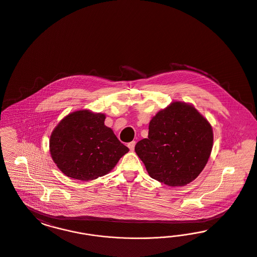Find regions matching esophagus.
<instances>
[{
	"label": "esophagus",
	"mask_w": 257,
	"mask_h": 257,
	"mask_svg": "<svg viewBox=\"0 0 257 257\" xmlns=\"http://www.w3.org/2000/svg\"><path fill=\"white\" fill-rule=\"evenodd\" d=\"M135 146H136V142L133 141V142H131V143H129L128 144V147H129V149L131 150V151H133L134 150Z\"/></svg>",
	"instance_id": "34e87169"
}]
</instances>
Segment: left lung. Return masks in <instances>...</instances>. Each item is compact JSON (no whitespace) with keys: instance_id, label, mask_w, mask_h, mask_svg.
Instances as JSON below:
<instances>
[{"instance_id":"obj_1","label":"left lung","mask_w":257,"mask_h":257,"mask_svg":"<svg viewBox=\"0 0 257 257\" xmlns=\"http://www.w3.org/2000/svg\"><path fill=\"white\" fill-rule=\"evenodd\" d=\"M148 138L135 151L153 179L170 187L191 183L203 171L213 147V130L196 108L173 101L149 122Z\"/></svg>"}]
</instances>
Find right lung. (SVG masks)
<instances>
[{"mask_svg": "<svg viewBox=\"0 0 257 257\" xmlns=\"http://www.w3.org/2000/svg\"><path fill=\"white\" fill-rule=\"evenodd\" d=\"M106 115L89 110L64 116L50 136L51 157L66 176L90 181L108 174L129 148L121 144Z\"/></svg>", "mask_w": 257, "mask_h": 257, "instance_id": "1", "label": "right lung"}]
</instances>
